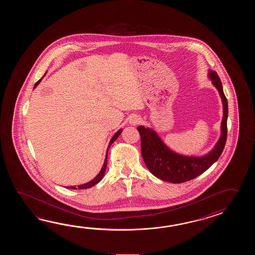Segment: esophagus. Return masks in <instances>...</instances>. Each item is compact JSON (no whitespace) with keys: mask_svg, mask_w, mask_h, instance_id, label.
Instances as JSON below:
<instances>
[{"mask_svg":"<svg viewBox=\"0 0 255 255\" xmlns=\"http://www.w3.org/2000/svg\"><path fill=\"white\" fill-rule=\"evenodd\" d=\"M141 122V119L136 115H132L129 117L130 125L135 126L139 124Z\"/></svg>","mask_w":255,"mask_h":255,"instance_id":"obj_1","label":"esophagus"}]
</instances>
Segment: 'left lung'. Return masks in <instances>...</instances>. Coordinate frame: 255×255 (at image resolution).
I'll return each mask as SVG.
<instances>
[{
  "mask_svg": "<svg viewBox=\"0 0 255 255\" xmlns=\"http://www.w3.org/2000/svg\"><path fill=\"white\" fill-rule=\"evenodd\" d=\"M208 77L222 98L223 116L221 135L211 151L202 156H188L174 151L150 128L138 126L141 136V154L146 168L157 179L170 183H182L195 179L206 171L222 155L227 137L228 102L222 82L215 71L209 69Z\"/></svg>",
  "mask_w": 255,
  "mask_h": 255,
  "instance_id": "left-lung-1",
  "label": "left lung"
}]
</instances>
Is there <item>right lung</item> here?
Returning <instances> with one entry per match:
<instances>
[{"mask_svg":"<svg viewBox=\"0 0 255 255\" xmlns=\"http://www.w3.org/2000/svg\"><path fill=\"white\" fill-rule=\"evenodd\" d=\"M46 75V72H45V74L43 75V76ZM42 77L38 82H36V84L34 85V87L33 88H35V87L38 86L39 84H40V82L42 81V79L43 78ZM122 133V128H120V130H118L117 132H116V134H115L113 136H112V138L110 139L109 141V146H108V149H107V153H106V158H105V161H104L103 166H102V168H101V170L99 171V173L92 179V180H90V181H88L87 183H85V184L78 185V186H67L66 188L67 189H71V190H83V189H88V188H91L93 186H95L96 184H98V182H100L101 181V179H103L104 175H105V172H106V168H107V164H108V153H109V148L110 147V146L114 143L115 141L118 139V137L120 136V134Z\"/></svg>","mask_w":255,"mask_h":255,"instance_id":"obj_1","label":"right lung"}]
</instances>
